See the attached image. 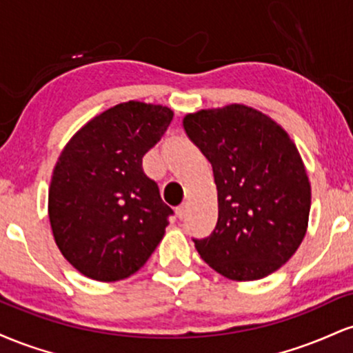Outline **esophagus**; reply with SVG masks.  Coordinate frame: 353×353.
I'll return each instance as SVG.
<instances>
[{"mask_svg":"<svg viewBox=\"0 0 353 353\" xmlns=\"http://www.w3.org/2000/svg\"><path fill=\"white\" fill-rule=\"evenodd\" d=\"M176 216L177 217H179L181 219V221H182V219H184L185 216H188V205H179V208H177L176 209Z\"/></svg>","mask_w":353,"mask_h":353,"instance_id":"esophagus-1","label":"esophagus"}]
</instances>
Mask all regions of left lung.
I'll return each mask as SVG.
<instances>
[{"label": "left lung", "mask_w": 353, "mask_h": 353, "mask_svg": "<svg viewBox=\"0 0 353 353\" xmlns=\"http://www.w3.org/2000/svg\"><path fill=\"white\" fill-rule=\"evenodd\" d=\"M212 165L219 217L194 239L208 264L232 281H259L285 264L309 225L310 182L285 129L244 104L201 109L182 119Z\"/></svg>", "instance_id": "obj_1"}]
</instances>
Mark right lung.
Listing matches in <instances>:
<instances>
[{"label":"right lung","instance_id":"1","mask_svg":"<svg viewBox=\"0 0 353 353\" xmlns=\"http://www.w3.org/2000/svg\"><path fill=\"white\" fill-rule=\"evenodd\" d=\"M174 112L139 101L116 104L71 137L48 194L56 245L81 274L116 282L143 267L164 237L172 209L143 171V156Z\"/></svg>","mask_w":353,"mask_h":353}]
</instances>
